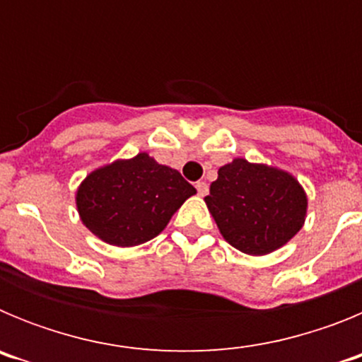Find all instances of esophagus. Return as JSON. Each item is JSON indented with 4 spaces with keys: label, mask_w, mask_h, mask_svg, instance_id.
<instances>
[{
    "label": "esophagus",
    "mask_w": 362,
    "mask_h": 362,
    "mask_svg": "<svg viewBox=\"0 0 362 362\" xmlns=\"http://www.w3.org/2000/svg\"><path fill=\"white\" fill-rule=\"evenodd\" d=\"M196 188H197V194H199L201 197H204L206 194H209V185L204 183V181H197Z\"/></svg>",
    "instance_id": "obj_1"
}]
</instances>
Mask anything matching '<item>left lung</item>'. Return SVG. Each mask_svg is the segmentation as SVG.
<instances>
[{"label": "left lung", "mask_w": 362, "mask_h": 362, "mask_svg": "<svg viewBox=\"0 0 362 362\" xmlns=\"http://www.w3.org/2000/svg\"><path fill=\"white\" fill-rule=\"evenodd\" d=\"M221 235L248 255H267L303 228L305 188L290 172L235 158L217 172L204 197Z\"/></svg>", "instance_id": "left-lung-1"}]
</instances>
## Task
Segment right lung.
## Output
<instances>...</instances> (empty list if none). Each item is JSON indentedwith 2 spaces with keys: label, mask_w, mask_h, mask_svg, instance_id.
Returning <instances> with one entry per match:
<instances>
[{
  "label": "right lung",
  "mask_w": 362,
  "mask_h": 362,
  "mask_svg": "<svg viewBox=\"0 0 362 362\" xmlns=\"http://www.w3.org/2000/svg\"><path fill=\"white\" fill-rule=\"evenodd\" d=\"M194 194L175 168L139 152L92 170L76 190V206L95 238L130 248L159 235Z\"/></svg>",
  "instance_id": "add662e5"
}]
</instances>
